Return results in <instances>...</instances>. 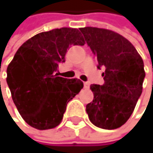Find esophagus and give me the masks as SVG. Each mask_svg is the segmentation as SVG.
Listing matches in <instances>:
<instances>
[{
	"mask_svg": "<svg viewBox=\"0 0 153 153\" xmlns=\"http://www.w3.org/2000/svg\"><path fill=\"white\" fill-rule=\"evenodd\" d=\"M83 85H84V88H89V87H90V83L88 82H83Z\"/></svg>",
	"mask_w": 153,
	"mask_h": 153,
	"instance_id": "esophagus-1",
	"label": "esophagus"
}]
</instances>
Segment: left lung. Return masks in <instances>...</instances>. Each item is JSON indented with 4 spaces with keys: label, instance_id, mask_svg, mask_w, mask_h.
<instances>
[{
    "label": "left lung",
    "instance_id": "left-lung-1",
    "mask_svg": "<svg viewBox=\"0 0 153 153\" xmlns=\"http://www.w3.org/2000/svg\"><path fill=\"white\" fill-rule=\"evenodd\" d=\"M87 45L96 56L104 84H92L93 102L86 105L90 121L98 128L115 129L133 113L142 93L144 63L137 49L121 35L97 27H82Z\"/></svg>",
    "mask_w": 153,
    "mask_h": 153
}]
</instances>
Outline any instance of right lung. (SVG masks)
Masks as SVG:
<instances>
[{
    "instance_id": "obj_1",
    "label": "right lung",
    "mask_w": 153,
    "mask_h": 153,
    "mask_svg": "<svg viewBox=\"0 0 153 153\" xmlns=\"http://www.w3.org/2000/svg\"><path fill=\"white\" fill-rule=\"evenodd\" d=\"M84 44L78 29L62 27L34 36L16 51L6 81L17 110L29 126L45 130L60 124L67 104L83 83L59 77V64L65 62L71 46Z\"/></svg>"
}]
</instances>
